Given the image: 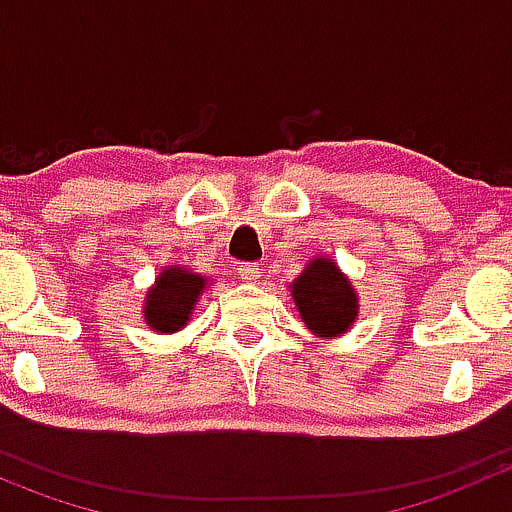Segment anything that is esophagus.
I'll return each mask as SVG.
<instances>
[{
    "mask_svg": "<svg viewBox=\"0 0 512 512\" xmlns=\"http://www.w3.org/2000/svg\"><path fill=\"white\" fill-rule=\"evenodd\" d=\"M235 270H237V275H240L245 282H257L262 277L260 265H257V262H237Z\"/></svg>",
    "mask_w": 512,
    "mask_h": 512,
    "instance_id": "obj_1",
    "label": "esophagus"
}]
</instances>
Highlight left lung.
<instances>
[{
	"label": "left lung",
	"mask_w": 512,
	"mask_h": 512,
	"mask_svg": "<svg viewBox=\"0 0 512 512\" xmlns=\"http://www.w3.org/2000/svg\"><path fill=\"white\" fill-rule=\"evenodd\" d=\"M289 289L299 317L317 337H339L356 322L359 299L347 275L329 257H314Z\"/></svg>",
	"instance_id": "obj_1"
}]
</instances>
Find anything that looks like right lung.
<instances>
[{
    "mask_svg": "<svg viewBox=\"0 0 512 512\" xmlns=\"http://www.w3.org/2000/svg\"><path fill=\"white\" fill-rule=\"evenodd\" d=\"M205 285L208 280L188 267H165L156 277V285L148 289L143 304V319L148 327L160 334L180 332L188 324Z\"/></svg>",
    "mask_w": 512,
    "mask_h": 512,
    "instance_id": "right-lung-1",
    "label": "right lung"
}]
</instances>
